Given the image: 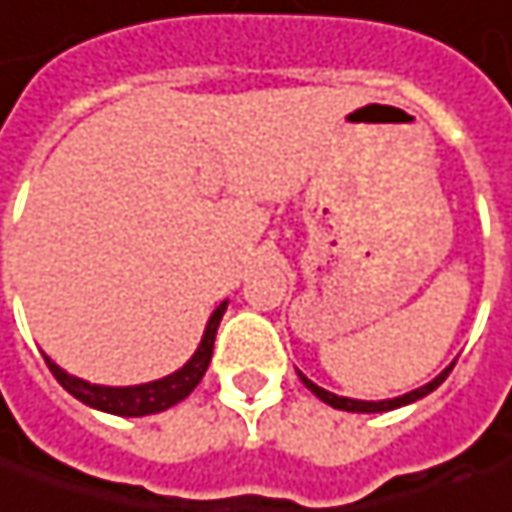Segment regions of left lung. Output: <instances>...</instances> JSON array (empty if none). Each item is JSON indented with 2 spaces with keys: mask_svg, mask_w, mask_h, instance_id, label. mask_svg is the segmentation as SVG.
Returning <instances> with one entry per match:
<instances>
[{
  "mask_svg": "<svg viewBox=\"0 0 512 512\" xmlns=\"http://www.w3.org/2000/svg\"><path fill=\"white\" fill-rule=\"evenodd\" d=\"M452 371V365L443 371V374H437L432 382H426L423 388H414V391H408L403 397H394V400H379V403H368V400H350V397H339V394H330V391H324V388H318L313 379H307L304 374L301 376V382L316 394L321 403H327V406L333 408H342V411H359V414H376V411H391V408H400V406H408V403H414V400H420V397H426V394H432L437 385L449 376Z\"/></svg>",
  "mask_w": 512,
  "mask_h": 512,
  "instance_id": "8db88e82",
  "label": "left lung"
}]
</instances>
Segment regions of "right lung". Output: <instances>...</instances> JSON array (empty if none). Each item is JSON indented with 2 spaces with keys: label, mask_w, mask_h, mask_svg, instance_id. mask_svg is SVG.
I'll list each match as a JSON object with an SVG mask.
<instances>
[{
  "label": "right lung",
  "mask_w": 512,
  "mask_h": 512,
  "mask_svg": "<svg viewBox=\"0 0 512 512\" xmlns=\"http://www.w3.org/2000/svg\"><path fill=\"white\" fill-rule=\"evenodd\" d=\"M226 304L223 301L211 318L205 324V333H202V342L196 347V353L170 376H162L156 382H144V385H127V388H112V385H92L80 376L66 374L60 365H54L46 356L48 371L54 374V379L77 397L80 403L98 408V411H109V414H118V417H144V414H156V411H165V408L182 403L196 385L199 379L208 371V362H211V353H214V339H217V327L223 321L226 313Z\"/></svg>",
  "instance_id": "add662e5"
}]
</instances>
